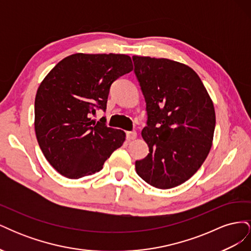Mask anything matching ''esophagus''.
Returning a JSON list of instances; mask_svg holds the SVG:
<instances>
[{
  "label": "esophagus",
  "instance_id": "1",
  "mask_svg": "<svg viewBox=\"0 0 251 251\" xmlns=\"http://www.w3.org/2000/svg\"><path fill=\"white\" fill-rule=\"evenodd\" d=\"M136 137H137V133H136L135 131L126 132V139H127L128 141H131V140L136 139Z\"/></svg>",
  "mask_w": 251,
  "mask_h": 251
}]
</instances>
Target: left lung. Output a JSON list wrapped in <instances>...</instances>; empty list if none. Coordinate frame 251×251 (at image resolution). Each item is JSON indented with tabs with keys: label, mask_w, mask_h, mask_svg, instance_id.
Wrapping results in <instances>:
<instances>
[{
	"label": "left lung",
	"mask_w": 251,
	"mask_h": 251,
	"mask_svg": "<svg viewBox=\"0 0 251 251\" xmlns=\"http://www.w3.org/2000/svg\"><path fill=\"white\" fill-rule=\"evenodd\" d=\"M133 60L148 111L141 136L150 149L146 158L136 161V173L157 188L178 186L194 176L211 149L214 103L187 65L138 55Z\"/></svg>",
	"instance_id": "left-lung-1"
}]
</instances>
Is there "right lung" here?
Wrapping results in <instances>:
<instances>
[{
  "label": "right lung",
  "instance_id": "1",
  "mask_svg": "<svg viewBox=\"0 0 251 251\" xmlns=\"http://www.w3.org/2000/svg\"><path fill=\"white\" fill-rule=\"evenodd\" d=\"M133 70L132 59L115 53H75L53 68L37 89L34 130L45 158L64 177L79 179L102 169L126 133L94 123L107 108L110 87Z\"/></svg>",
  "mask_w": 251,
  "mask_h": 251
}]
</instances>
